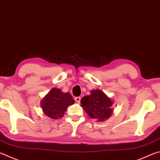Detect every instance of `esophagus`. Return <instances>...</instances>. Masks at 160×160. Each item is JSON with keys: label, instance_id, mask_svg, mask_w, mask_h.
Here are the masks:
<instances>
[{"label": "esophagus", "instance_id": "34e87169", "mask_svg": "<svg viewBox=\"0 0 160 160\" xmlns=\"http://www.w3.org/2000/svg\"><path fill=\"white\" fill-rule=\"evenodd\" d=\"M75 102H76L80 103V100H81L80 97H75Z\"/></svg>", "mask_w": 160, "mask_h": 160}]
</instances>
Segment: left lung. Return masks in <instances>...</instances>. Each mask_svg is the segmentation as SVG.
<instances>
[{
	"label": "left lung",
	"mask_w": 160,
	"mask_h": 160,
	"mask_svg": "<svg viewBox=\"0 0 160 160\" xmlns=\"http://www.w3.org/2000/svg\"><path fill=\"white\" fill-rule=\"evenodd\" d=\"M90 95H87L80 101L82 107L89 116L98 121L106 120L112 114L113 103L101 90H92Z\"/></svg>",
	"instance_id": "8db88e82"
}]
</instances>
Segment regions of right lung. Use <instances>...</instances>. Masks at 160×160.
<instances>
[{
    "instance_id": "right-lung-1",
    "label": "right lung",
    "mask_w": 160,
    "mask_h": 160,
    "mask_svg": "<svg viewBox=\"0 0 160 160\" xmlns=\"http://www.w3.org/2000/svg\"><path fill=\"white\" fill-rule=\"evenodd\" d=\"M74 102L70 93H63L60 89L53 88L42 101V108L48 117L57 119L61 118L67 107Z\"/></svg>"
}]
</instances>
